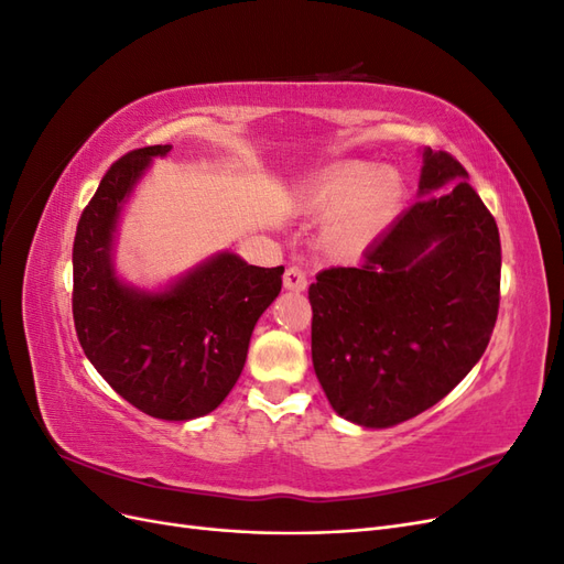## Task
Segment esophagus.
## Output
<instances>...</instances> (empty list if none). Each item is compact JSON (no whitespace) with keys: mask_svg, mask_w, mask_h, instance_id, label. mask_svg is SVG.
<instances>
[{"mask_svg":"<svg viewBox=\"0 0 564 564\" xmlns=\"http://www.w3.org/2000/svg\"><path fill=\"white\" fill-rule=\"evenodd\" d=\"M282 282H284V289H289V292H303V289L308 286V275H305V272L299 265H292V268H286Z\"/></svg>","mask_w":564,"mask_h":564,"instance_id":"esophagus-1","label":"esophagus"}]
</instances>
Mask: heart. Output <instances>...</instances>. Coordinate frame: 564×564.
I'll list each match as a JSON object with an SVG mask.
<instances>
[{
	"label": "heart",
	"mask_w": 564,
	"mask_h": 564,
	"mask_svg": "<svg viewBox=\"0 0 564 564\" xmlns=\"http://www.w3.org/2000/svg\"><path fill=\"white\" fill-rule=\"evenodd\" d=\"M404 197L398 174L371 162H346L305 195L303 209L332 218L329 242L338 249L369 245L395 214Z\"/></svg>",
	"instance_id": "heart-1"
}]
</instances>
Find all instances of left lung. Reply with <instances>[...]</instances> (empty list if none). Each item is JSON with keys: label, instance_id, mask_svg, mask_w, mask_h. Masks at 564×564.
<instances>
[{"label": "left lung", "instance_id": "8db88e82", "mask_svg": "<svg viewBox=\"0 0 564 564\" xmlns=\"http://www.w3.org/2000/svg\"><path fill=\"white\" fill-rule=\"evenodd\" d=\"M419 197L360 265L322 270L308 289L317 381L365 429L437 404L480 360L499 315V228L466 169L423 148Z\"/></svg>", "mask_w": 564, "mask_h": 564}]
</instances>
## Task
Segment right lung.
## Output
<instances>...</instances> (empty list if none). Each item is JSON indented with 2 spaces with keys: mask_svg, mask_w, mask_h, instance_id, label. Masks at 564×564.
<instances>
[{
  "mask_svg": "<svg viewBox=\"0 0 564 564\" xmlns=\"http://www.w3.org/2000/svg\"><path fill=\"white\" fill-rule=\"evenodd\" d=\"M172 145L117 160L82 212L73 247V317L84 355L143 414L191 421L228 398L247 362L256 322L282 289L284 268L218 251L160 289L115 270L117 228L133 187Z\"/></svg>",
  "mask_w": 564,
  "mask_h": 564,
  "instance_id": "add662e5",
  "label": "right lung"
}]
</instances>
